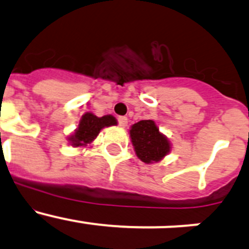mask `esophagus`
Segmentation results:
<instances>
[{"mask_svg": "<svg viewBox=\"0 0 249 249\" xmlns=\"http://www.w3.org/2000/svg\"><path fill=\"white\" fill-rule=\"evenodd\" d=\"M118 124H119V126L125 127L127 125V118L126 117H119L118 118Z\"/></svg>", "mask_w": 249, "mask_h": 249, "instance_id": "1", "label": "esophagus"}]
</instances>
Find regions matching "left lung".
I'll return each mask as SVG.
<instances>
[{
  "mask_svg": "<svg viewBox=\"0 0 249 249\" xmlns=\"http://www.w3.org/2000/svg\"><path fill=\"white\" fill-rule=\"evenodd\" d=\"M130 137L136 155L145 164L160 161L171 149L167 137L159 131L153 120H141L132 125Z\"/></svg>",
  "mask_w": 249,
  "mask_h": 249,
  "instance_id": "1",
  "label": "left lung"
}]
</instances>
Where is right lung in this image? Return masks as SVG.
Listing matches in <instances>:
<instances>
[{
	"instance_id": "add662e5",
	"label": "right lung",
	"mask_w": 249,
	"mask_h": 249,
	"mask_svg": "<svg viewBox=\"0 0 249 249\" xmlns=\"http://www.w3.org/2000/svg\"><path fill=\"white\" fill-rule=\"evenodd\" d=\"M117 125V119L112 115H104L96 117L92 113H85L80 119L79 125L72 136L69 137V141L73 147H82L91 143L97 137L105 126Z\"/></svg>"
}]
</instances>
